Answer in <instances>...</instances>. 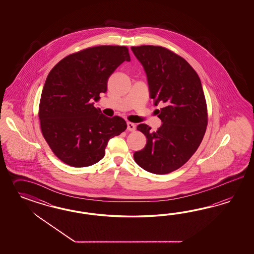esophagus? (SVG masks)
Returning <instances> with one entry per match:
<instances>
[{
	"instance_id": "esophagus-1",
	"label": "esophagus",
	"mask_w": 254,
	"mask_h": 254,
	"mask_svg": "<svg viewBox=\"0 0 254 254\" xmlns=\"http://www.w3.org/2000/svg\"><path fill=\"white\" fill-rule=\"evenodd\" d=\"M127 130L134 131L136 129V125H135V124L127 122Z\"/></svg>"
}]
</instances>
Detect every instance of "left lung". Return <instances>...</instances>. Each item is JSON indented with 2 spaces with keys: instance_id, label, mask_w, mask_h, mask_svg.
<instances>
[{
  "instance_id": "left-lung-1",
  "label": "left lung",
  "mask_w": 254,
  "mask_h": 254,
  "mask_svg": "<svg viewBox=\"0 0 254 254\" xmlns=\"http://www.w3.org/2000/svg\"><path fill=\"white\" fill-rule=\"evenodd\" d=\"M146 73L150 98L162 121L157 131L145 124L138 130L146 136L145 147L134 153L140 168L167 174L181 168L195 153L205 135L208 115L200 78L182 57L162 46H132Z\"/></svg>"
}]
</instances>
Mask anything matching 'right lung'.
<instances>
[{"label":"right lung","instance_id":"add662e5","mask_svg":"<svg viewBox=\"0 0 254 254\" xmlns=\"http://www.w3.org/2000/svg\"><path fill=\"white\" fill-rule=\"evenodd\" d=\"M124 62H130L126 46L90 47L59 62L46 78L39 106L43 136L65 164L84 168L101 160L108 141L127 123L107 117L94 102L107 91L109 77Z\"/></svg>","mask_w":254,"mask_h":254}]
</instances>
